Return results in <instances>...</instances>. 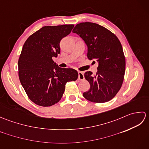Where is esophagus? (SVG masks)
I'll list each match as a JSON object with an SVG mask.
<instances>
[{"label": "esophagus", "instance_id": "esophagus-1", "mask_svg": "<svg viewBox=\"0 0 149 149\" xmlns=\"http://www.w3.org/2000/svg\"><path fill=\"white\" fill-rule=\"evenodd\" d=\"M78 79L80 80V81L84 79V76L83 72H78Z\"/></svg>", "mask_w": 149, "mask_h": 149}]
</instances>
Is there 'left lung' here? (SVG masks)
<instances>
[{
  "instance_id": "8db88e82",
  "label": "left lung",
  "mask_w": 149,
  "mask_h": 149,
  "mask_svg": "<svg viewBox=\"0 0 149 149\" xmlns=\"http://www.w3.org/2000/svg\"><path fill=\"white\" fill-rule=\"evenodd\" d=\"M72 32L86 43L88 59L99 63L96 75L90 71L84 73L90 88L83 97L92 102H108L118 92L124 79L125 58L121 43L109 30L92 22L78 24Z\"/></svg>"
}]
</instances>
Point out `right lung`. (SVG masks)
<instances>
[{"label":"right lung","mask_w":149,"mask_h":149,"mask_svg":"<svg viewBox=\"0 0 149 149\" xmlns=\"http://www.w3.org/2000/svg\"><path fill=\"white\" fill-rule=\"evenodd\" d=\"M74 27L44 26L24 44L18 62L19 79L28 97L37 105H54L61 99L66 83L77 79L75 70L60 68L52 60L60 53L61 39Z\"/></svg>","instance_id":"1"}]
</instances>
